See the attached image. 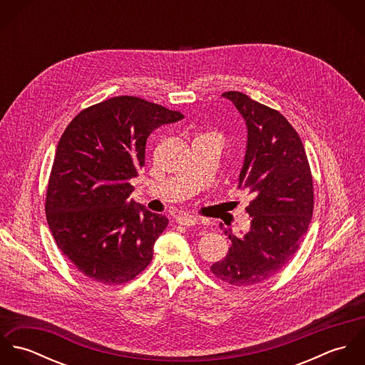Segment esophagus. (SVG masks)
<instances>
[{
    "instance_id": "esophagus-1",
    "label": "esophagus",
    "mask_w": 365,
    "mask_h": 365,
    "mask_svg": "<svg viewBox=\"0 0 365 365\" xmlns=\"http://www.w3.org/2000/svg\"><path fill=\"white\" fill-rule=\"evenodd\" d=\"M175 222L184 226H195L200 223V219L197 216H178Z\"/></svg>"
}]
</instances>
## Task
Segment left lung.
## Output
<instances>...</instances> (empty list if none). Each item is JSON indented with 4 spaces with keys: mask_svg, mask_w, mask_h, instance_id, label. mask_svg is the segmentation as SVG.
Here are the masks:
<instances>
[{
    "mask_svg": "<svg viewBox=\"0 0 365 365\" xmlns=\"http://www.w3.org/2000/svg\"><path fill=\"white\" fill-rule=\"evenodd\" d=\"M222 96L239 109L249 130L239 188L253 197L246 208L252 225L240 237L225 229L229 252L210 271L226 284L250 287L278 274L299 250L312 219V173L302 140L284 115L239 91Z\"/></svg>",
    "mask_w": 365,
    "mask_h": 365,
    "instance_id": "obj_1",
    "label": "left lung"
}]
</instances>
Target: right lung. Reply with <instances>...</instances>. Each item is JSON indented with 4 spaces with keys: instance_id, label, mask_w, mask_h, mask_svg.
Segmentation results:
<instances>
[{
    "instance_id": "obj_1",
    "label": "right lung",
    "mask_w": 365,
    "mask_h": 365,
    "mask_svg": "<svg viewBox=\"0 0 365 365\" xmlns=\"http://www.w3.org/2000/svg\"><path fill=\"white\" fill-rule=\"evenodd\" d=\"M182 118L178 110L120 96L83 109L64 129L45 210L57 247L91 281L126 284L153 259L168 219L135 205L129 180L145 165L149 135Z\"/></svg>"
}]
</instances>
